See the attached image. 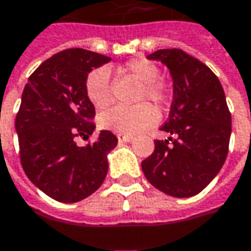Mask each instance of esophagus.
<instances>
[{
    "mask_svg": "<svg viewBox=\"0 0 251 251\" xmlns=\"http://www.w3.org/2000/svg\"><path fill=\"white\" fill-rule=\"evenodd\" d=\"M118 139H119V142H130L133 139V136L125 135V133H118Z\"/></svg>",
    "mask_w": 251,
    "mask_h": 251,
    "instance_id": "1",
    "label": "esophagus"
}]
</instances>
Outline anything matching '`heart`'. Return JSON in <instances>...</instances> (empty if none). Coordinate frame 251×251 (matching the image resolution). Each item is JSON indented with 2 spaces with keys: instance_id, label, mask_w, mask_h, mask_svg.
<instances>
[{
  "instance_id": "b5f03b06",
  "label": "heart",
  "mask_w": 251,
  "mask_h": 251,
  "mask_svg": "<svg viewBox=\"0 0 251 251\" xmlns=\"http://www.w3.org/2000/svg\"><path fill=\"white\" fill-rule=\"evenodd\" d=\"M122 72L142 83L138 100L148 99L161 106L167 104L170 93L165 83L161 80V70L155 63L147 58H133L122 67ZM84 90L87 99L95 107H107L113 100L109 70L104 67L92 70L86 77ZM158 118L159 113L152 104L139 103L135 106H113L109 110L103 112L99 122L103 127L115 130L118 133L133 135L153 125Z\"/></svg>"
}]
</instances>
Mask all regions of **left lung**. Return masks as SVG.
Segmentation results:
<instances>
[{
  "instance_id": "8db88e82",
  "label": "left lung",
  "mask_w": 251,
  "mask_h": 251,
  "mask_svg": "<svg viewBox=\"0 0 251 251\" xmlns=\"http://www.w3.org/2000/svg\"><path fill=\"white\" fill-rule=\"evenodd\" d=\"M148 58L164 63L172 76L170 118L161 127L172 136L155 141L142 171L159 191L193 197L214 179L228 153L231 113L226 95L211 69L179 49L158 50Z\"/></svg>"
}]
</instances>
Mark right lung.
I'll return each mask as SVG.
<instances>
[{
  "instance_id": "right-lung-1",
  "label": "right lung",
  "mask_w": 251,
  "mask_h": 251,
  "mask_svg": "<svg viewBox=\"0 0 251 251\" xmlns=\"http://www.w3.org/2000/svg\"><path fill=\"white\" fill-rule=\"evenodd\" d=\"M107 61L84 49L63 50L43 61L24 87L15 116L20 161L35 187L60 202L81 201L102 185L107 153L118 144L110 130H100L93 144H76L95 130L86 77Z\"/></svg>"
}]
</instances>
